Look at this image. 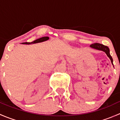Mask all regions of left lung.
Here are the masks:
<instances>
[{
    "label": "left lung",
    "instance_id": "1",
    "mask_svg": "<svg viewBox=\"0 0 120 120\" xmlns=\"http://www.w3.org/2000/svg\"><path fill=\"white\" fill-rule=\"evenodd\" d=\"M90 47L92 48H94V49H97V50H101V51H103L106 53V54H107V56L109 57V59H110L111 60V62H112V64L113 65V63H112V57L111 56L110 54V50H109V48H108L107 46H106L103 45L102 44H100V43H94V44H92L90 45Z\"/></svg>",
    "mask_w": 120,
    "mask_h": 120
}]
</instances>
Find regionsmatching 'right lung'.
Segmentation results:
<instances>
[{
    "label": "right lung",
    "instance_id": "obj_1",
    "mask_svg": "<svg viewBox=\"0 0 120 120\" xmlns=\"http://www.w3.org/2000/svg\"><path fill=\"white\" fill-rule=\"evenodd\" d=\"M49 39V38L48 37H44L41 38H39L38 39L35 40L34 42H24V43H22V44H26V45H30V44H32V43H39V42H44V41H47Z\"/></svg>",
    "mask_w": 120,
    "mask_h": 120
}]
</instances>
